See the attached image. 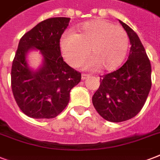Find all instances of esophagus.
<instances>
[{"instance_id": "obj_1", "label": "esophagus", "mask_w": 160, "mask_h": 160, "mask_svg": "<svg viewBox=\"0 0 160 160\" xmlns=\"http://www.w3.org/2000/svg\"><path fill=\"white\" fill-rule=\"evenodd\" d=\"M88 77H90V75H87V74H82V75H81L82 80H85V79H87Z\"/></svg>"}]
</instances>
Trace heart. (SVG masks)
I'll return each mask as SVG.
<instances>
[{
  "label": "heart",
  "mask_w": 160,
  "mask_h": 160,
  "mask_svg": "<svg viewBox=\"0 0 160 160\" xmlns=\"http://www.w3.org/2000/svg\"><path fill=\"white\" fill-rule=\"evenodd\" d=\"M129 46L124 29L104 20L86 22L75 34L65 35L60 41L63 56L74 67L79 66L89 54L91 58L84 64L85 69L112 70L126 56Z\"/></svg>",
  "instance_id": "heart-1"
}]
</instances>
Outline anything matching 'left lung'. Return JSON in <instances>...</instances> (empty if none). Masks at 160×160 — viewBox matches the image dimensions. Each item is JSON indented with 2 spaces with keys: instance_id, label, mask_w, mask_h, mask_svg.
I'll use <instances>...</instances> for the list:
<instances>
[{
  "instance_id": "8db88e82",
  "label": "left lung",
  "mask_w": 160,
  "mask_h": 160,
  "mask_svg": "<svg viewBox=\"0 0 160 160\" xmlns=\"http://www.w3.org/2000/svg\"><path fill=\"white\" fill-rule=\"evenodd\" d=\"M130 41L128 60L119 70L101 76L92 97L100 116L110 122L134 118L144 106L151 89V65L137 34L119 21Z\"/></svg>"
}]
</instances>
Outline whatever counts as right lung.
I'll return each instance as SVG.
<instances>
[{
  "label": "right lung",
  "instance_id": "right-lung-1",
  "mask_svg": "<svg viewBox=\"0 0 160 160\" xmlns=\"http://www.w3.org/2000/svg\"><path fill=\"white\" fill-rule=\"evenodd\" d=\"M70 18L53 17L37 24L20 40L11 73V90L21 110L34 119H52L65 109L70 91L81 80V74L68 65L60 53V40ZM36 48L44 57L42 66L32 72L27 52Z\"/></svg>",
  "mask_w": 160,
  "mask_h": 160
}]
</instances>
